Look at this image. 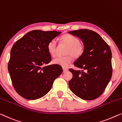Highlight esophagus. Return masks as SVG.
<instances>
[{
	"mask_svg": "<svg viewBox=\"0 0 122 122\" xmlns=\"http://www.w3.org/2000/svg\"><path fill=\"white\" fill-rule=\"evenodd\" d=\"M63 72H66V71H67L68 70V69L67 68H63Z\"/></svg>",
	"mask_w": 122,
	"mask_h": 122,
	"instance_id": "obj_1",
	"label": "esophagus"
}]
</instances>
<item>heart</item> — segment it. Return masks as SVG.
Masks as SVG:
<instances>
[{"label":"heart","mask_w":122,"mask_h":122,"mask_svg":"<svg viewBox=\"0 0 122 122\" xmlns=\"http://www.w3.org/2000/svg\"><path fill=\"white\" fill-rule=\"evenodd\" d=\"M60 40L62 43L68 46L65 52V54L68 55L54 58L52 63L63 68H67L73 61V57L75 58H78L82 55L84 52V46L80 42V40L77 37L70 34L62 35ZM47 47L49 54L52 57L55 56L57 48L56 41L54 40H51L48 42Z\"/></svg>","instance_id":"obj_1"}]
</instances>
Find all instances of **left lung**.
Instances as JSON below:
<instances>
[{
    "instance_id": "1",
    "label": "left lung",
    "mask_w": 122,
    "mask_h": 122,
    "mask_svg": "<svg viewBox=\"0 0 122 122\" xmlns=\"http://www.w3.org/2000/svg\"><path fill=\"white\" fill-rule=\"evenodd\" d=\"M82 40L84 52L74 65L82 70L69 69L73 77L70 89L83 100H93L105 90L112 74V52L106 42L96 32L81 29L69 32Z\"/></svg>"
}]
</instances>
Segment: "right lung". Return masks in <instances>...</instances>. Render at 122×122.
I'll use <instances>...</instances> for the list:
<instances>
[{
    "instance_id": "obj_1",
    "label": "right lung",
    "mask_w": 122,
    "mask_h": 122,
    "mask_svg": "<svg viewBox=\"0 0 122 122\" xmlns=\"http://www.w3.org/2000/svg\"><path fill=\"white\" fill-rule=\"evenodd\" d=\"M61 33L36 30L29 32L14 43L8 71L14 88L22 97L34 100L44 96L62 73L60 65H47L52 60L47 45Z\"/></svg>"
}]
</instances>
